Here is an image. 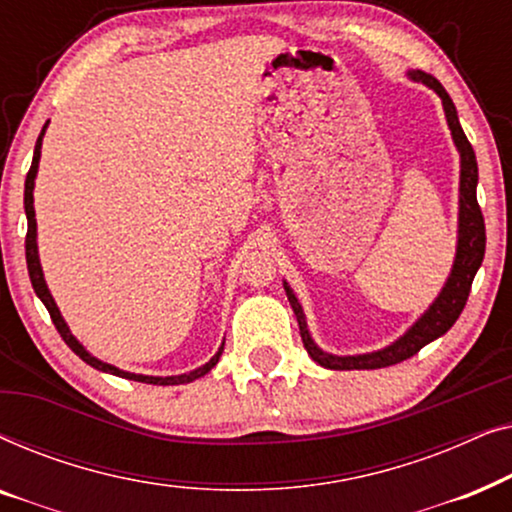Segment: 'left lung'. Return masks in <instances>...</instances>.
<instances>
[{
    "instance_id": "8db88e82",
    "label": "left lung",
    "mask_w": 512,
    "mask_h": 512,
    "mask_svg": "<svg viewBox=\"0 0 512 512\" xmlns=\"http://www.w3.org/2000/svg\"><path fill=\"white\" fill-rule=\"evenodd\" d=\"M408 76L412 81L424 83L426 88H431L440 100H443L447 128L452 132L454 146L459 151L461 160V172H459V230H457V254H454V263L450 270V277L443 289H440L438 298L433 300L422 317L405 331L401 338L391 342V345L377 349V352L368 354H354V356H338L328 354L321 349L317 342L312 340L310 328H307V319L303 312V305L298 303L296 293L284 282V291L289 296V303L296 314L298 326H300V338L307 354L312 356L319 366L331 368V370H375V368H387L394 363H401L410 356H415L419 349L429 345V342L438 340L440 335H445L454 326V321L459 319L461 310H464L468 293H471V284L478 268L485 258V219H482L478 195V160H475V151L471 142H468L464 130H461L457 107H454L452 97L447 95V90L440 86L438 79H433L431 74L422 72V69H410Z\"/></svg>"
}]
</instances>
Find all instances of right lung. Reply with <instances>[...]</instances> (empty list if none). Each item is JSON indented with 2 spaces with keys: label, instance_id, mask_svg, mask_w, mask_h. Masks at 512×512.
<instances>
[{
  "label": "right lung",
  "instance_id": "right-lung-1",
  "mask_svg": "<svg viewBox=\"0 0 512 512\" xmlns=\"http://www.w3.org/2000/svg\"><path fill=\"white\" fill-rule=\"evenodd\" d=\"M46 128L48 123L44 125V130H41V135L37 139V146H34V158H32V167L30 172H27V179H25V214H27V237H25V258H27V270H30V282H32V289L37 293L41 303L46 305L48 314H51L55 328H58V333L62 335V340L67 342V347L72 349V352L79 356L88 363V366H93L97 370H102V373H109V375H118V377H125V380H135V382H144V384H160V387H172V384H188L193 380H198V377L207 375L209 370H212L216 363L221 359V352H223V345L219 347V352H216L212 359H209L205 366L191 370V373H181V375H167V377H156V375H137V373H128V370H121L116 366H111V363H104L97 359L88 352L86 347L81 345L79 340L74 338L72 331H69L67 321L62 319V314L58 310V305H55V300L51 296V291H48V284L44 279V270H41V261H39V247H37V219H34V179H37V172H39V158H41V142H44V135H46Z\"/></svg>",
  "mask_w": 512,
  "mask_h": 512
}]
</instances>
